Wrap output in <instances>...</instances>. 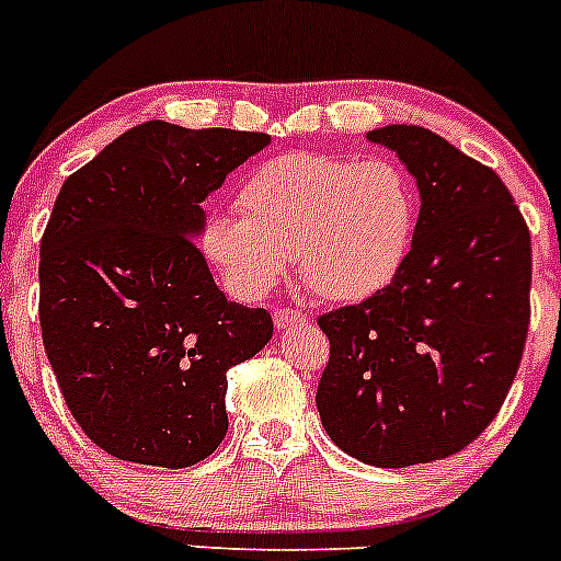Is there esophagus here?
<instances>
[{
    "mask_svg": "<svg viewBox=\"0 0 561 561\" xmlns=\"http://www.w3.org/2000/svg\"><path fill=\"white\" fill-rule=\"evenodd\" d=\"M307 314L301 309H290V307H279L274 312V325L276 329H290V325H307Z\"/></svg>",
    "mask_w": 561,
    "mask_h": 561,
    "instance_id": "obj_1",
    "label": "esophagus"
}]
</instances>
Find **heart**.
<instances>
[{
  "label": "heart",
  "instance_id": "b5f03b06",
  "mask_svg": "<svg viewBox=\"0 0 561 561\" xmlns=\"http://www.w3.org/2000/svg\"><path fill=\"white\" fill-rule=\"evenodd\" d=\"M241 216L216 210L203 252L241 296H265L296 254L309 290L334 304L383 293L416 236L419 197L400 164L336 153H285L249 172Z\"/></svg>",
  "mask_w": 561,
  "mask_h": 561
}]
</instances>
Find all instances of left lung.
Wrapping results in <instances>:
<instances>
[{
    "label": "left lung",
    "mask_w": 561,
    "mask_h": 561,
    "mask_svg": "<svg viewBox=\"0 0 561 561\" xmlns=\"http://www.w3.org/2000/svg\"><path fill=\"white\" fill-rule=\"evenodd\" d=\"M367 139L419 188L416 236L378 296L318 320L331 356L318 411L331 442L378 469L469 447L502 408L529 329L531 241L493 170L422 125Z\"/></svg>",
    "instance_id": "8db88e82"
}]
</instances>
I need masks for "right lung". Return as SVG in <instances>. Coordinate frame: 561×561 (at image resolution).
<instances>
[{
  "instance_id": "add662e5",
  "label": "right lung",
  "mask_w": 561,
  "mask_h": 561,
  "mask_svg": "<svg viewBox=\"0 0 561 561\" xmlns=\"http://www.w3.org/2000/svg\"><path fill=\"white\" fill-rule=\"evenodd\" d=\"M268 134L150 119L59 188L41 241V329L70 413L119 460L186 469L227 436V369L268 345L197 238L203 203Z\"/></svg>"
}]
</instances>
